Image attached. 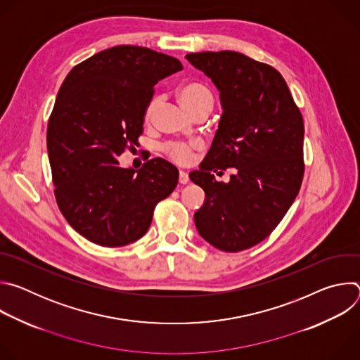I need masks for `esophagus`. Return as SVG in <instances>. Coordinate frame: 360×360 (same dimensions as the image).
Returning <instances> with one entry per match:
<instances>
[{"instance_id":"esophagus-1","label":"esophagus","mask_w":360,"mask_h":360,"mask_svg":"<svg viewBox=\"0 0 360 360\" xmlns=\"http://www.w3.org/2000/svg\"><path fill=\"white\" fill-rule=\"evenodd\" d=\"M189 182V176H188V174H185V172H179V184L181 185H186Z\"/></svg>"}]
</instances>
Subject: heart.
I'll return each instance as SVG.
<instances>
[{"instance_id":"b5f03b06","label":"heart","mask_w":360,"mask_h":360,"mask_svg":"<svg viewBox=\"0 0 360 360\" xmlns=\"http://www.w3.org/2000/svg\"><path fill=\"white\" fill-rule=\"evenodd\" d=\"M178 96L184 107L193 115H198L200 112H210L214 107V94L212 91L199 81H188L179 85L178 88ZM160 98L153 96L146 105L145 110V120L149 121L153 117V112H155L158 107ZM202 149V145L198 142H168L162 146V150L165 155L168 157L169 161L186 167L191 165L196 157V153Z\"/></svg>"}]
</instances>
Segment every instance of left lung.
Here are the masks:
<instances>
[{
	"label": "left lung",
	"instance_id": "left-lung-1",
	"mask_svg": "<svg viewBox=\"0 0 360 360\" xmlns=\"http://www.w3.org/2000/svg\"><path fill=\"white\" fill-rule=\"evenodd\" d=\"M221 91L224 114L211 149L189 174L205 191L195 212L199 235L225 252H239L268 238L299 193L303 118L283 77L274 67L235 51L185 57ZM234 168L231 181H217Z\"/></svg>",
	"mask_w": 360,
	"mask_h": 360
}]
</instances>
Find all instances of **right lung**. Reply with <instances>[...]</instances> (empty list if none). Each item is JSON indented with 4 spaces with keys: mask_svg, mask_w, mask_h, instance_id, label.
Instances as JSON below:
<instances>
[{
    "mask_svg": "<svg viewBox=\"0 0 360 360\" xmlns=\"http://www.w3.org/2000/svg\"><path fill=\"white\" fill-rule=\"evenodd\" d=\"M182 70L157 51L118 45L75 65L48 120L46 149L58 208L88 240L124 246L142 238L153 210L178 185V169L162 158L136 172L118 157L135 149L155 84Z\"/></svg>",
    "mask_w": 360,
    "mask_h": 360,
    "instance_id": "1",
    "label": "right lung"
}]
</instances>
